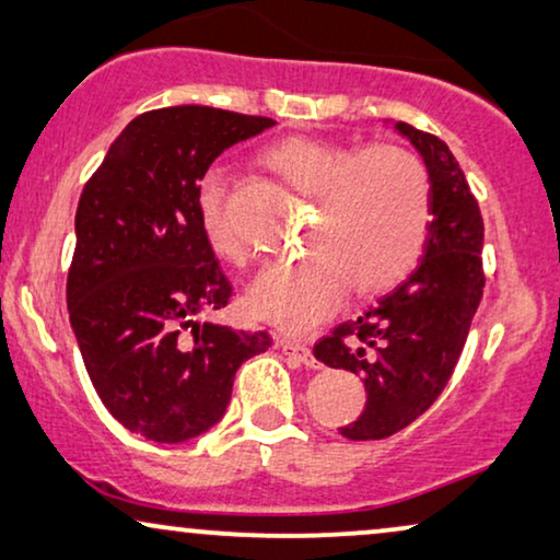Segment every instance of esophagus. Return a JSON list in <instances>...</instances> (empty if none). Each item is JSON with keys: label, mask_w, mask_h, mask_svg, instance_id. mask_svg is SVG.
<instances>
[{"label": "esophagus", "mask_w": 560, "mask_h": 560, "mask_svg": "<svg viewBox=\"0 0 560 560\" xmlns=\"http://www.w3.org/2000/svg\"><path fill=\"white\" fill-rule=\"evenodd\" d=\"M277 348H279V352H281L283 358L291 360V362H296V365L317 368V360H314L312 350L306 348V345H302V342H294V340H279V342H277Z\"/></svg>", "instance_id": "1"}]
</instances>
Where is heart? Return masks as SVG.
Returning <instances> with one entry per match:
<instances>
[{"label":"heart","mask_w":560,"mask_h":560,"mask_svg":"<svg viewBox=\"0 0 560 560\" xmlns=\"http://www.w3.org/2000/svg\"><path fill=\"white\" fill-rule=\"evenodd\" d=\"M266 160L296 192L314 198L310 250L269 264L248 291L258 319L306 332L342 304L348 283L373 294L400 281L419 261L431 218V190L419 156L400 147L365 152L335 141L294 137ZM198 212L218 256L241 264L246 246L225 218V179H202Z\"/></svg>","instance_id":"heart-1"}]
</instances>
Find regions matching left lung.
Masks as SVG:
<instances>
[{"label": "left lung", "mask_w": 560, "mask_h": 560, "mask_svg": "<svg viewBox=\"0 0 560 560\" xmlns=\"http://www.w3.org/2000/svg\"><path fill=\"white\" fill-rule=\"evenodd\" d=\"M390 124V121H385ZM429 175L431 223L416 269L314 345V358L350 370L365 385V408L340 434L385 439L419 419L452 377L485 289V223L459 162L444 141L393 124Z\"/></svg>", "instance_id": "1"}]
</instances>
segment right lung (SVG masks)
Segmentation results:
<instances>
[{
    "mask_svg": "<svg viewBox=\"0 0 560 560\" xmlns=\"http://www.w3.org/2000/svg\"><path fill=\"white\" fill-rule=\"evenodd\" d=\"M271 126L210 106L141 114L83 187L70 327L98 398L131 434H205L231 404L235 370L269 350V332L198 319L233 294L202 233L198 185L225 149Z\"/></svg>",
    "mask_w": 560,
    "mask_h": 560,
    "instance_id": "add662e5",
    "label": "right lung"
}]
</instances>
